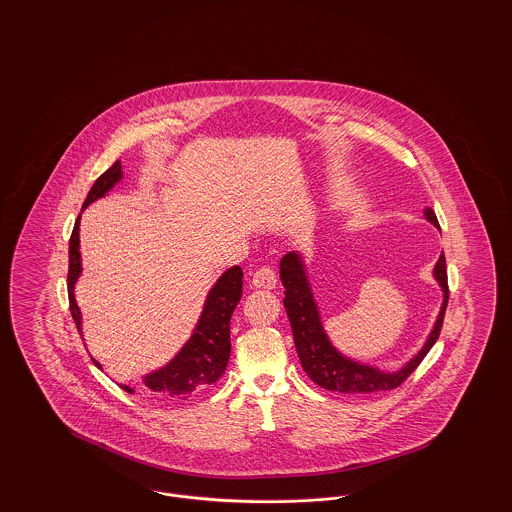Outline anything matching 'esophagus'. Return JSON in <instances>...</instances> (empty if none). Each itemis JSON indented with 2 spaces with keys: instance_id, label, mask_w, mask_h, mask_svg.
Returning <instances> with one entry per match:
<instances>
[{
  "instance_id": "esophagus-1",
  "label": "esophagus",
  "mask_w": 512,
  "mask_h": 512,
  "mask_svg": "<svg viewBox=\"0 0 512 512\" xmlns=\"http://www.w3.org/2000/svg\"><path fill=\"white\" fill-rule=\"evenodd\" d=\"M276 270L270 267L259 268L253 278H251V284L255 288H263V290H274L276 288Z\"/></svg>"
}]
</instances>
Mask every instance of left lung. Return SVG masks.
<instances>
[{
  "label": "left lung",
  "mask_w": 512,
  "mask_h": 512,
  "mask_svg": "<svg viewBox=\"0 0 512 512\" xmlns=\"http://www.w3.org/2000/svg\"><path fill=\"white\" fill-rule=\"evenodd\" d=\"M424 217L434 226H439L438 217L430 207L424 211ZM280 278L286 288L284 307L292 324L293 341H295L297 357L301 361L303 370L320 388L338 391V393H374V391L395 390L397 386H401L413 374L416 366L422 363V359L428 355V351L438 340L447 301H449L447 267H445V257L441 253L434 267V278L438 280L443 290V303H441V311L434 324V330L430 332L422 349L407 365L395 372H384L374 366L361 365L357 361L343 357L340 351L330 343L322 328L317 301L311 292V284H309L301 255L292 251L282 257Z\"/></svg>",
  "instance_id": "obj_1"
}]
</instances>
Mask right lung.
<instances>
[{
    "mask_svg": "<svg viewBox=\"0 0 512 512\" xmlns=\"http://www.w3.org/2000/svg\"><path fill=\"white\" fill-rule=\"evenodd\" d=\"M122 178L121 163H113L107 171L94 182L90 194L86 197L82 209H86L90 203H94L99 197L107 194ZM80 217L74 222L73 234L69 240V274H67V288H69V303H71V315L78 332L82 334V317L80 309L74 299V284L82 272L80 263ZM244 272L240 267L228 268L217 284L211 288V292L205 299L201 317L197 320L194 334L190 340L184 343V347L176 353L171 363L147 374L144 384L149 391L163 399H188L197 391L205 390L213 386L220 376L224 374L228 359H230V318L236 309V305L242 299L244 290ZM94 365L101 368L96 359H92ZM122 390L132 393V388L121 386Z\"/></svg>",
    "mask_w": 512,
    "mask_h": 512,
    "instance_id": "1",
    "label": "right lung"
}]
</instances>
